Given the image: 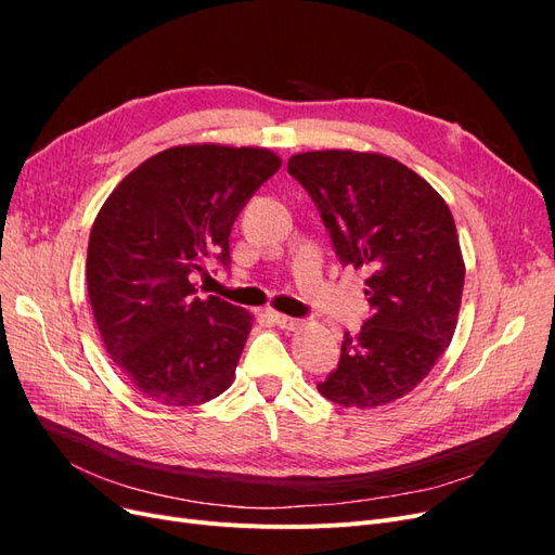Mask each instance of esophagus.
Masks as SVG:
<instances>
[{
  "label": "esophagus",
  "mask_w": 555,
  "mask_h": 555,
  "mask_svg": "<svg viewBox=\"0 0 555 555\" xmlns=\"http://www.w3.org/2000/svg\"><path fill=\"white\" fill-rule=\"evenodd\" d=\"M271 319L284 331H294V328L300 326V319L289 317V314H282V312H271Z\"/></svg>",
  "instance_id": "1"
}]
</instances>
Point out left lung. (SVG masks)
<instances>
[{"mask_svg": "<svg viewBox=\"0 0 555 555\" xmlns=\"http://www.w3.org/2000/svg\"><path fill=\"white\" fill-rule=\"evenodd\" d=\"M300 182L343 266L367 273L371 319L345 333L338 367L317 384L343 408L373 410L410 393L456 331L465 263L449 206L391 157L322 150L294 155Z\"/></svg>", "mask_w": 555, "mask_h": 555, "instance_id": "left-lung-1", "label": "left lung"}]
</instances>
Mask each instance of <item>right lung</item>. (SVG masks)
<instances>
[{
  "label": "right lung",
  "instance_id": "obj_1",
  "mask_svg": "<svg viewBox=\"0 0 555 555\" xmlns=\"http://www.w3.org/2000/svg\"><path fill=\"white\" fill-rule=\"evenodd\" d=\"M280 169L261 147L178 145L133 169L90 231L88 294L113 363L147 400L201 405L224 393L251 314L198 298L192 273L231 266L229 233Z\"/></svg>",
  "mask_w": 555,
  "mask_h": 555
}]
</instances>
